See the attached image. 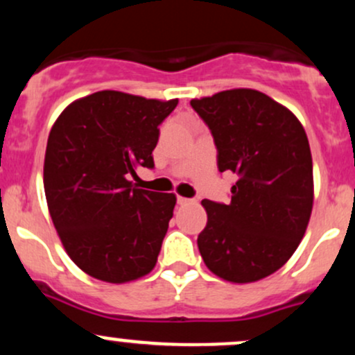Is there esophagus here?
<instances>
[{
  "mask_svg": "<svg viewBox=\"0 0 355 355\" xmlns=\"http://www.w3.org/2000/svg\"><path fill=\"white\" fill-rule=\"evenodd\" d=\"M177 202H178V205H187V203H190L191 200H190V198L180 197V195H178V197H177Z\"/></svg>",
  "mask_w": 355,
  "mask_h": 355,
  "instance_id": "1",
  "label": "esophagus"
}]
</instances>
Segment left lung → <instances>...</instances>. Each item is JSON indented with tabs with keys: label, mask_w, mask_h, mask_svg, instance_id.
Masks as SVG:
<instances>
[{
	"label": "left lung",
	"mask_w": 355,
	"mask_h": 355,
	"mask_svg": "<svg viewBox=\"0 0 355 355\" xmlns=\"http://www.w3.org/2000/svg\"><path fill=\"white\" fill-rule=\"evenodd\" d=\"M209 125L220 172L237 175L229 205L202 200L198 235L211 274L250 284L279 270L299 247L313 205L312 155L302 123L266 93L234 88L193 98Z\"/></svg>",
	"instance_id": "1"
}]
</instances>
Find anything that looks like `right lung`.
<instances>
[{"label":"right lung","mask_w":355,"mask_h":355,"mask_svg":"<svg viewBox=\"0 0 355 355\" xmlns=\"http://www.w3.org/2000/svg\"><path fill=\"white\" fill-rule=\"evenodd\" d=\"M178 100L103 89L75 100L51 126L43 183L53 225L85 274L126 284L153 270L173 217L175 193L137 189L153 168L158 125Z\"/></svg>","instance_id":"1"}]
</instances>
